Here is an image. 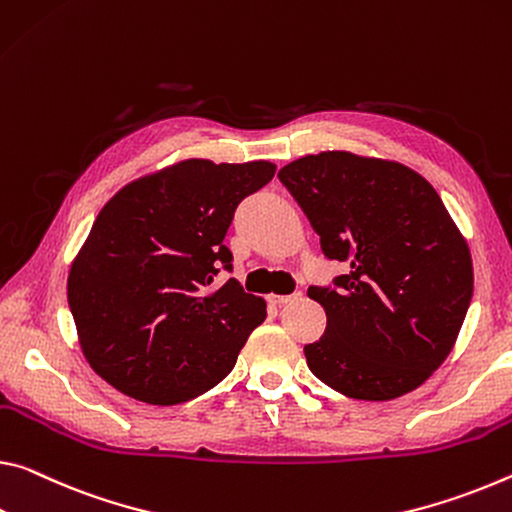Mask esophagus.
<instances>
[{
    "label": "esophagus",
    "mask_w": 512,
    "mask_h": 512,
    "mask_svg": "<svg viewBox=\"0 0 512 512\" xmlns=\"http://www.w3.org/2000/svg\"><path fill=\"white\" fill-rule=\"evenodd\" d=\"M300 294H287V296H269V300L273 305H287V303H291V300H296Z\"/></svg>",
    "instance_id": "obj_1"
}]
</instances>
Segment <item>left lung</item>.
Listing matches in <instances>:
<instances>
[{
  "mask_svg": "<svg viewBox=\"0 0 512 512\" xmlns=\"http://www.w3.org/2000/svg\"><path fill=\"white\" fill-rule=\"evenodd\" d=\"M278 177L323 255L351 266L307 289L328 316L307 367L351 399L417 389L451 353L474 291L467 241L437 191L408 166L342 150L307 154Z\"/></svg>",
  "mask_w": 512,
  "mask_h": 512,
  "instance_id": "1",
  "label": "left lung"
}]
</instances>
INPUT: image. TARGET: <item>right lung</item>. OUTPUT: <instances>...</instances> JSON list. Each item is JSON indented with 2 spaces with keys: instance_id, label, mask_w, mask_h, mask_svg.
Returning <instances> with one entry per match:
<instances>
[{
  "instance_id": "right-lung-1",
  "label": "right lung",
  "mask_w": 512,
  "mask_h": 512,
  "mask_svg": "<svg viewBox=\"0 0 512 512\" xmlns=\"http://www.w3.org/2000/svg\"><path fill=\"white\" fill-rule=\"evenodd\" d=\"M271 161L186 159L129 182L97 214L70 266L81 351L118 392L152 405L196 399L232 371L266 319L237 280L209 289L239 202L269 184Z\"/></svg>"
}]
</instances>
